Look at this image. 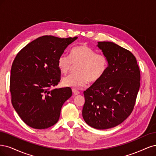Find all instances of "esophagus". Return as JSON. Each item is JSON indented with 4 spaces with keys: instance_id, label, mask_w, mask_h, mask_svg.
I'll return each mask as SVG.
<instances>
[{
    "instance_id": "1",
    "label": "esophagus",
    "mask_w": 156,
    "mask_h": 156,
    "mask_svg": "<svg viewBox=\"0 0 156 156\" xmlns=\"http://www.w3.org/2000/svg\"><path fill=\"white\" fill-rule=\"evenodd\" d=\"M72 91H73V93L75 95H78V94H80V92H79L78 91H77L76 89H73L72 90Z\"/></svg>"
}]
</instances>
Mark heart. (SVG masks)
Returning a JSON list of instances; mask_svg holds the SVG:
<instances>
[{
	"mask_svg": "<svg viewBox=\"0 0 156 156\" xmlns=\"http://www.w3.org/2000/svg\"><path fill=\"white\" fill-rule=\"evenodd\" d=\"M73 64H78L77 74L65 77L63 85L65 87L80 89L85 87L89 81L96 82L101 78L108 68V59L104 54H97L87 45L82 44L73 48L70 57L62 54L58 59V67L63 74H67Z\"/></svg>",
	"mask_w": 156,
	"mask_h": 156,
	"instance_id": "heart-1",
	"label": "heart"
}]
</instances>
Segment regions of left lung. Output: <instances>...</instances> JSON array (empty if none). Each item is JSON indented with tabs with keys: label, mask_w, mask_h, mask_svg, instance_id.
I'll return each mask as SVG.
<instances>
[{
	"label": "left lung",
	"mask_w": 156,
	"mask_h": 156,
	"mask_svg": "<svg viewBox=\"0 0 156 156\" xmlns=\"http://www.w3.org/2000/svg\"><path fill=\"white\" fill-rule=\"evenodd\" d=\"M107 58L103 76L83 92L82 117L90 126L105 129L117 126L133 111L140 87V71L133 54L110 41L98 42Z\"/></svg>",
	"instance_id": "left-lung-1"
}]
</instances>
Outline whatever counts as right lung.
<instances>
[{"label":"right lung","instance_id":"right-lung-1","mask_svg":"<svg viewBox=\"0 0 156 156\" xmlns=\"http://www.w3.org/2000/svg\"><path fill=\"white\" fill-rule=\"evenodd\" d=\"M77 39L40 37L26 45L15 58L9 86L12 104L30 127L41 129L54 125L63 104L72 96L70 87L52 88L60 81L59 57Z\"/></svg>","mask_w":156,"mask_h":156}]
</instances>
